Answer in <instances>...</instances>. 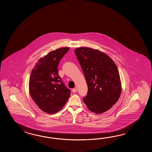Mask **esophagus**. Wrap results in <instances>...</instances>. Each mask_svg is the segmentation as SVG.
Masks as SVG:
<instances>
[{
    "mask_svg": "<svg viewBox=\"0 0 152 152\" xmlns=\"http://www.w3.org/2000/svg\"><path fill=\"white\" fill-rule=\"evenodd\" d=\"M77 91V88H73V89L72 90V92H73V93H75Z\"/></svg>",
    "mask_w": 152,
    "mask_h": 152,
    "instance_id": "esophagus-1",
    "label": "esophagus"
}]
</instances>
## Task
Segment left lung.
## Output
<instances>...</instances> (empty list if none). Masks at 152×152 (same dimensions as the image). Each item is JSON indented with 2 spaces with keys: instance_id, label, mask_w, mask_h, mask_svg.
I'll return each instance as SVG.
<instances>
[{
  "instance_id": "obj_1",
  "label": "left lung",
  "mask_w": 152,
  "mask_h": 152,
  "mask_svg": "<svg viewBox=\"0 0 152 152\" xmlns=\"http://www.w3.org/2000/svg\"><path fill=\"white\" fill-rule=\"evenodd\" d=\"M75 51L88 87L84 103L94 113L106 112L118 100L122 92L116 65L109 56L98 49L82 47Z\"/></svg>"
}]
</instances>
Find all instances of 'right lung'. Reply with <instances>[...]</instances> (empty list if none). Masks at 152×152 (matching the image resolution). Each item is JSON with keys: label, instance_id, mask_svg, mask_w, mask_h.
Segmentation results:
<instances>
[{"label": "right lung", "instance_id": "obj_1", "mask_svg": "<svg viewBox=\"0 0 152 152\" xmlns=\"http://www.w3.org/2000/svg\"><path fill=\"white\" fill-rule=\"evenodd\" d=\"M69 49H56L41 58L31 71L29 82V93L39 108L53 114L65 105L71 94L58 73L59 62Z\"/></svg>", "mask_w": 152, "mask_h": 152}]
</instances>
